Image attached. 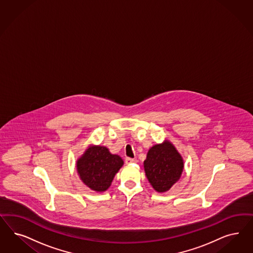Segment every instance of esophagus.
Returning <instances> with one entry per match:
<instances>
[{"label":"esophagus","instance_id":"esophagus-1","mask_svg":"<svg viewBox=\"0 0 253 253\" xmlns=\"http://www.w3.org/2000/svg\"><path fill=\"white\" fill-rule=\"evenodd\" d=\"M136 162H137L136 159L129 158V157H126V164L136 163Z\"/></svg>","mask_w":253,"mask_h":253}]
</instances>
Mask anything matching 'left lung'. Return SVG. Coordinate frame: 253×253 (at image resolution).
<instances>
[{
    "mask_svg": "<svg viewBox=\"0 0 253 253\" xmlns=\"http://www.w3.org/2000/svg\"><path fill=\"white\" fill-rule=\"evenodd\" d=\"M143 166L150 184L158 193L168 192L180 179L184 169L182 156L168 139L149 149Z\"/></svg>",
    "mask_w": 253,
    "mask_h": 253,
    "instance_id": "obj_1",
    "label": "left lung"
}]
</instances>
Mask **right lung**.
<instances>
[{"label": "right lung", "mask_w": 253, "mask_h": 253, "mask_svg": "<svg viewBox=\"0 0 253 253\" xmlns=\"http://www.w3.org/2000/svg\"><path fill=\"white\" fill-rule=\"evenodd\" d=\"M124 165L118 155L100 145H90L76 161V169L82 181L91 190L102 193L109 189L114 176Z\"/></svg>", "instance_id": "right-lung-1"}]
</instances>
